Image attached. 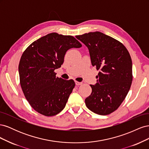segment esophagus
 <instances>
[{
	"label": "esophagus",
	"instance_id": "1",
	"mask_svg": "<svg viewBox=\"0 0 149 149\" xmlns=\"http://www.w3.org/2000/svg\"><path fill=\"white\" fill-rule=\"evenodd\" d=\"M75 84H76V85H77V86H79V85H81V84H82V83H81V82H79V81H75Z\"/></svg>",
	"mask_w": 149,
	"mask_h": 149
}]
</instances>
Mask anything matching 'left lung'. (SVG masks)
Segmentation results:
<instances>
[{"instance_id": "1", "label": "left lung", "mask_w": 149, "mask_h": 149, "mask_svg": "<svg viewBox=\"0 0 149 149\" xmlns=\"http://www.w3.org/2000/svg\"><path fill=\"white\" fill-rule=\"evenodd\" d=\"M76 38L88 47L92 65L100 70L97 83L90 85L92 93L86 98V106L97 114H109L120 106L131 86V57L123 43L100 31Z\"/></svg>"}]
</instances>
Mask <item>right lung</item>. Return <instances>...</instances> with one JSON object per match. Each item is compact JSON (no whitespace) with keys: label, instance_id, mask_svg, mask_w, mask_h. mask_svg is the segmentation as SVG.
<instances>
[{"label":"right lung","instance_id":"1","mask_svg":"<svg viewBox=\"0 0 149 149\" xmlns=\"http://www.w3.org/2000/svg\"><path fill=\"white\" fill-rule=\"evenodd\" d=\"M81 47L73 36L51 33L33 42L22 54L19 65L21 88L38 113L53 116L65 108L75 83L56 77L54 71L63 63L69 49Z\"/></svg>","mask_w":149,"mask_h":149}]
</instances>
